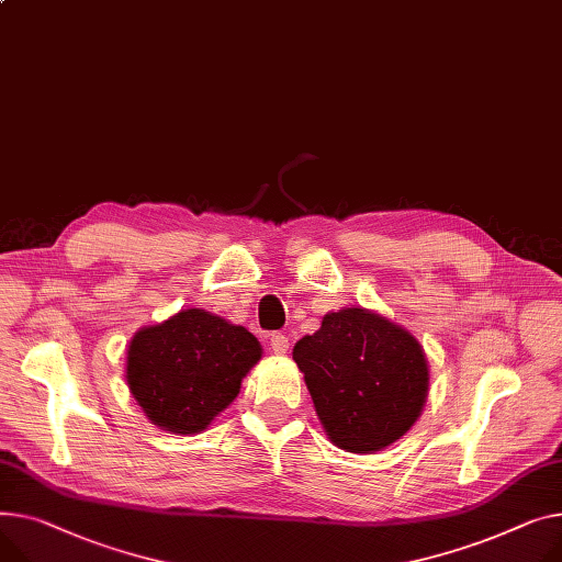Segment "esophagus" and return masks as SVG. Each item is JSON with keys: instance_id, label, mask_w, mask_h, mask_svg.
<instances>
[{"instance_id": "1", "label": "esophagus", "mask_w": 562, "mask_h": 562, "mask_svg": "<svg viewBox=\"0 0 562 562\" xmlns=\"http://www.w3.org/2000/svg\"><path fill=\"white\" fill-rule=\"evenodd\" d=\"M269 344H271L273 352L284 355V352L289 350V336H286V334H282V331H273V334H271V339H269Z\"/></svg>"}]
</instances>
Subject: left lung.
<instances>
[{
    "label": "left lung",
    "instance_id": "left-lung-1",
    "mask_svg": "<svg viewBox=\"0 0 562 562\" xmlns=\"http://www.w3.org/2000/svg\"><path fill=\"white\" fill-rule=\"evenodd\" d=\"M316 414L334 445L370 454L404 436L420 416L429 368L420 344L391 321L348 307L293 346Z\"/></svg>",
    "mask_w": 562,
    "mask_h": 562
}]
</instances>
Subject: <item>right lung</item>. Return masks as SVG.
<instances>
[{"label":"right lung","instance_id":"right-lung-1","mask_svg":"<svg viewBox=\"0 0 562 562\" xmlns=\"http://www.w3.org/2000/svg\"><path fill=\"white\" fill-rule=\"evenodd\" d=\"M259 357L261 346L246 327L184 310L133 336L126 382L154 425L199 434L237 397Z\"/></svg>","mask_w":562,"mask_h":562}]
</instances>
